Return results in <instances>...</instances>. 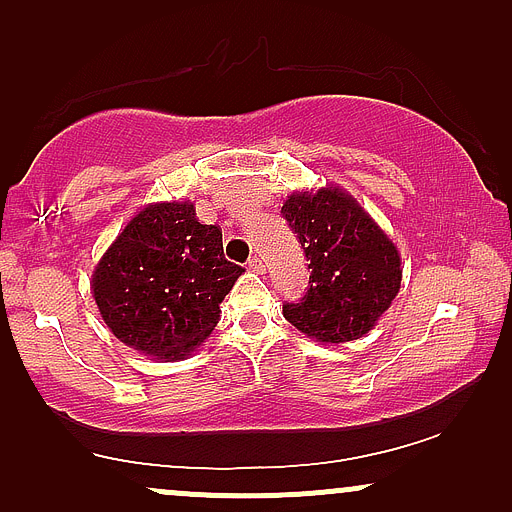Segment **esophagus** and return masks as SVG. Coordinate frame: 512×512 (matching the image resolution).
Masks as SVG:
<instances>
[{"instance_id": "esophagus-1", "label": "esophagus", "mask_w": 512, "mask_h": 512, "mask_svg": "<svg viewBox=\"0 0 512 512\" xmlns=\"http://www.w3.org/2000/svg\"><path fill=\"white\" fill-rule=\"evenodd\" d=\"M248 267L252 269V272L262 274L264 269H267V262H264V257H262V255H252L250 260H248Z\"/></svg>"}]
</instances>
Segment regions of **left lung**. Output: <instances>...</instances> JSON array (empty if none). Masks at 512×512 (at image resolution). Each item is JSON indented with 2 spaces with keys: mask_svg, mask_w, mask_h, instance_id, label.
Masks as SVG:
<instances>
[{
  "mask_svg": "<svg viewBox=\"0 0 512 512\" xmlns=\"http://www.w3.org/2000/svg\"><path fill=\"white\" fill-rule=\"evenodd\" d=\"M281 214L308 257V291L284 305V317L315 342L361 339L390 308L402 284V260L383 228L349 192H296Z\"/></svg>",
  "mask_w": 512,
  "mask_h": 512,
  "instance_id": "1",
  "label": "left lung"
}]
</instances>
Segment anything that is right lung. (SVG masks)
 Segmentation results:
<instances>
[{"label": "right lung", "instance_id": "add662e5", "mask_svg": "<svg viewBox=\"0 0 512 512\" xmlns=\"http://www.w3.org/2000/svg\"><path fill=\"white\" fill-rule=\"evenodd\" d=\"M243 272L223 257L221 228L199 223L195 204L163 202L127 223L98 262L91 291L122 344L178 361L209 337Z\"/></svg>", "mask_w": 512, "mask_h": 512}]
</instances>
